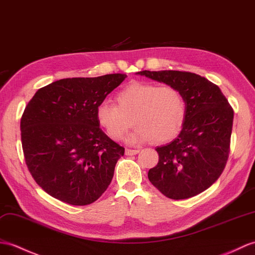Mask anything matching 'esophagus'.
Segmentation results:
<instances>
[{"mask_svg":"<svg viewBox=\"0 0 255 255\" xmlns=\"http://www.w3.org/2000/svg\"><path fill=\"white\" fill-rule=\"evenodd\" d=\"M125 153H126V155H135V154H138L139 153V150H131V149H126V151H125Z\"/></svg>","mask_w":255,"mask_h":255,"instance_id":"34e87169","label":"esophagus"}]
</instances>
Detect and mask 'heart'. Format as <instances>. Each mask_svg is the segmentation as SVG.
Wrapping results in <instances>:
<instances>
[{
	"mask_svg": "<svg viewBox=\"0 0 255 255\" xmlns=\"http://www.w3.org/2000/svg\"><path fill=\"white\" fill-rule=\"evenodd\" d=\"M116 103L103 100L96 109L101 129L113 140H121L131 126L130 143L153 140L165 143L181 131L187 116V104L181 92L173 86L132 81L118 92Z\"/></svg>",
	"mask_w": 255,
	"mask_h": 255,
	"instance_id": "obj_1",
	"label": "heart"
}]
</instances>
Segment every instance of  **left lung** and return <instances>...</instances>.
<instances>
[{"label": "left lung", "mask_w": 255, "mask_h": 255, "mask_svg": "<svg viewBox=\"0 0 255 255\" xmlns=\"http://www.w3.org/2000/svg\"><path fill=\"white\" fill-rule=\"evenodd\" d=\"M138 74L178 89L187 104L178 138L155 149L158 163L147 173L149 180L173 200L203 192L220 178L226 166L233 108L221 89L200 75L179 70H142Z\"/></svg>", "instance_id": "1"}]
</instances>
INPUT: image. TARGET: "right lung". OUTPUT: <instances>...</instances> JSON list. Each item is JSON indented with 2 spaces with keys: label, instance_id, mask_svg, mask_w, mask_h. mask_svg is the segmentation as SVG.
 <instances>
[{
  "label": "right lung",
  "instance_id": "add662e5",
  "mask_svg": "<svg viewBox=\"0 0 255 255\" xmlns=\"http://www.w3.org/2000/svg\"><path fill=\"white\" fill-rule=\"evenodd\" d=\"M126 77L65 78L39 89L29 101L20 120L23 156L51 197L87 205L110 186L125 149L99 127L96 109Z\"/></svg>",
  "mask_w": 255,
  "mask_h": 255
}]
</instances>
